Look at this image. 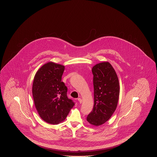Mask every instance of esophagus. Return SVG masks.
<instances>
[{"mask_svg":"<svg viewBox=\"0 0 157 157\" xmlns=\"http://www.w3.org/2000/svg\"><path fill=\"white\" fill-rule=\"evenodd\" d=\"M77 100H78V102H79L80 104L82 103V100L81 98H78V99H77Z\"/></svg>","mask_w":157,"mask_h":157,"instance_id":"esophagus-1","label":"esophagus"}]
</instances>
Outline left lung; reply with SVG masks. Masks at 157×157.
Masks as SVG:
<instances>
[{
    "label": "left lung",
    "mask_w": 157,
    "mask_h": 157,
    "mask_svg": "<svg viewBox=\"0 0 157 157\" xmlns=\"http://www.w3.org/2000/svg\"><path fill=\"white\" fill-rule=\"evenodd\" d=\"M94 104L87 121L100 126L110 118L117 108L120 85L117 74L109 62L97 64L92 68Z\"/></svg>",
    "instance_id": "8db88e82"
}]
</instances>
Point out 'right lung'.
Returning <instances> with one entry per match:
<instances>
[{
    "label": "right lung",
    "instance_id": "obj_1",
    "mask_svg": "<svg viewBox=\"0 0 157 157\" xmlns=\"http://www.w3.org/2000/svg\"><path fill=\"white\" fill-rule=\"evenodd\" d=\"M64 66L53 62L44 64L35 75L33 95L40 117L47 123L63 122L75 103L67 95V87L62 81Z\"/></svg>",
    "mask_w": 157,
    "mask_h": 157
}]
</instances>
